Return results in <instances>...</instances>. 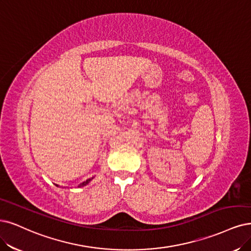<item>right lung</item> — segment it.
<instances>
[{
  "mask_svg": "<svg viewBox=\"0 0 251 251\" xmlns=\"http://www.w3.org/2000/svg\"><path fill=\"white\" fill-rule=\"evenodd\" d=\"M92 179H93V178H91V179H88V180H86L85 182L80 183V184L78 185V187H83V186H86V185H87V184H88V183H89V182H90ZM57 186H58V185H57Z\"/></svg>",
  "mask_w": 251,
  "mask_h": 251,
  "instance_id": "right-lung-1",
  "label": "right lung"
}]
</instances>
